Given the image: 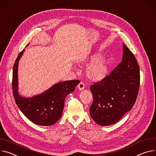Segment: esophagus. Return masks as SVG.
<instances>
[{
    "mask_svg": "<svg viewBox=\"0 0 156 156\" xmlns=\"http://www.w3.org/2000/svg\"><path fill=\"white\" fill-rule=\"evenodd\" d=\"M77 87H78V89H79V90H82V89H84V87H85V83H83V82L81 81V82L79 83V85H78Z\"/></svg>",
    "mask_w": 156,
    "mask_h": 156,
    "instance_id": "esophagus-1",
    "label": "esophagus"
}]
</instances>
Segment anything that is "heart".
Returning a JSON list of instances; mask_svg holds the SVG:
<instances>
[{
    "instance_id": "obj_1",
    "label": "heart",
    "mask_w": 156,
    "mask_h": 156,
    "mask_svg": "<svg viewBox=\"0 0 156 156\" xmlns=\"http://www.w3.org/2000/svg\"><path fill=\"white\" fill-rule=\"evenodd\" d=\"M98 55L92 54L89 58V61H93L87 67L86 74L87 77L94 80H98L104 78L109 72L108 61L105 58H98Z\"/></svg>"
}]
</instances>
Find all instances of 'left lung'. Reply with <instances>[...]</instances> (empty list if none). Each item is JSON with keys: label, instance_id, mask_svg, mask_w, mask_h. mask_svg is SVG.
<instances>
[{"label": "left lung", "instance_id": "8db88e82", "mask_svg": "<svg viewBox=\"0 0 156 156\" xmlns=\"http://www.w3.org/2000/svg\"><path fill=\"white\" fill-rule=\"evenodd\" d=\"M140 86V70L136 58L123 44L122 61L109 75L94 83L90 89L93 102L90 115L102 126L118 122L134 105Z\"/></svg>", "mask_w": 156, "mask_h": 156}]
</instances>
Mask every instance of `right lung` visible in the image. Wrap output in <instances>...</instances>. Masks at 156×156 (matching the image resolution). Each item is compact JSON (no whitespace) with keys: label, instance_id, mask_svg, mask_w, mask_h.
<instances>
[{"label":"right lung","instance_id":"1","mask_svg":"<svg viewBox=\"0 0 156 156\" xmlns=\"http://www.w3.org/2000/svg\"><path fill=\"white\" fill-rule=\"evenodd\" d=\"M23 51L18 55L14 64L12 90L16 104L25 116L33 123L42 126L54 125L61 117L65 98L79 84V80H66L56 83L44 93L31 98L21 97L18 93L17 69L19 61Z\"/></svg>","mask_w":156,"mask_h":156}]
</instances>
